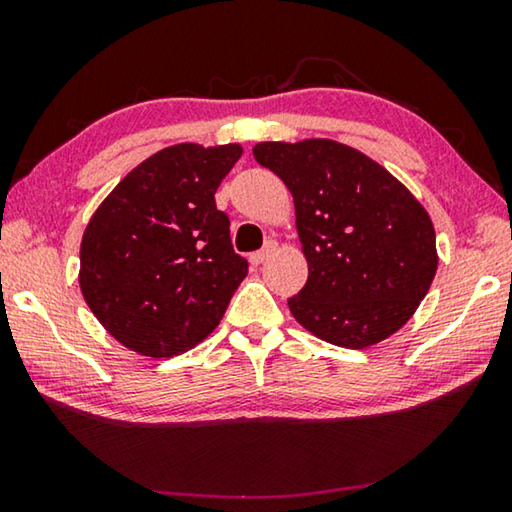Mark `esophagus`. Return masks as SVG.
Returning a JSON list of instances; mask_svg holds the SVG:
<instances>
[{
	"mask_svg": "<svg viewBox=\"0 0 512 512\" xmlns=\"http://www.w3.org/2000/svg\"><path fill=\"white\" fill-rule=\"evenodd\" d=\"M277 250V244L275 241H266V246L262 250H257V253L250 255V264L253 266H262L268 257H271Z\"/></svg>",
	"mask_w": 512,
	"mask_h": 512,
	"instance_id": "34e87169",
	"label": "esophagus"
}]
</instances>
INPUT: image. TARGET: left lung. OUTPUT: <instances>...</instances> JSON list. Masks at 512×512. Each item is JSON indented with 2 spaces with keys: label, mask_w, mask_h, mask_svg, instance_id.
Listing matches in <instances>:
<instances>
[{
  "label": "left lung",
  "mask_w": 512,
  "mask_h": 512,
  "mask_svg": "<svg viewBox=\"0 0 512 512\" xmlns=\"http://www.w3.org/2000/svg\"><path fill=\"white\" fill-rule=\"evenodd\" d=\"M253 153L296 203L309 277L289 298L293 318L339 348H368L395 334L438 268L424 207L381 164L339 142H262Z\"/></svg>",
  "instance_id": "obj_1"
}]
</instances>
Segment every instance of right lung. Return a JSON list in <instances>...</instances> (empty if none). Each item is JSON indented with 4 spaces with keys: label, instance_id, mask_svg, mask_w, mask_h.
Masks as SVG:
<instances>
[{
    "label": "right lung",
    "instance_id": "obj_1",
    "mask_svg": "<svg viewBox=\"0 0 512 512\" xmlns=\"http://www.w3.org/2000/svg\"><path fill=\"white\" fill-rule=\"evenodd\" d=\"M239 144H176L135 167L85 228L81 291L115 339L144 357H173L219 325L248 275L214 194Z\"/></svg>",
    "mask_w": 512,
    "mask_h": 512
}]
</instances>
